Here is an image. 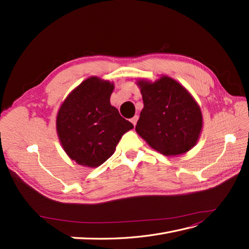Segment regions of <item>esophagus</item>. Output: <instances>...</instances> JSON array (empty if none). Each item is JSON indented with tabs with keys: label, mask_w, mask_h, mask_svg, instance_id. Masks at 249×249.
<instances>
[{
	"label": "esophagus",
	"mask_w": 249,
	"mask_h": 249,
	"mask_svg": "<svg viewBox=\"0 0 249 249\" xmlns=\"http://www.w3.org/2000/svg\"><path fill=\"white\" fill-rule=\"evenodd\" d=\"M137 121H138V116H137V115H135V116H134V118H131V119H130V122H131V123H133V124H134V126L136 125V123H137Z\"/></svg>",
	"instance_id": "esophagus-1"
}]
</instances>
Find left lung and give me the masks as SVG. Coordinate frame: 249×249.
I'll return each instance as SVG.
<instances>
[{
	"mask_svg": "<svg viewBox=\"0 0 249 249\" xmlns=\"http://www.w3.org/2000/svg\"><path fill=\"white\" fill-rule=\"evenodd\" d=\"M138 84L143 109L137 133L163 155L183 154L192 149L202 128V114L192 95L169 77Z\"/></svg>",
	"mask_w": 249,
	"mask_h": 249,
	"instance_id": "8db88e82",
	"label": "left lung"
}]
</instances>
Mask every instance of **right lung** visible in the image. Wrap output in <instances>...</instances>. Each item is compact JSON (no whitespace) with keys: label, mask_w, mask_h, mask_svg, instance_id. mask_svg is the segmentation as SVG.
Wrapping results in <instances>:
<instances>
[{"label":"right lung","mask_w":249,"mask_h":249,"mask_svg":"<svg viewBox=\"0 0 249 249\" xmlns=\"http://www.w3.org/2000/svg\"><path fill=\"white\" fill-rule=\"evenodd\" d=\"M113 84L91 77L68 95L57 113L63 149L79 165L98 167L113 154L126 131L134 128L110 105Z\"/></svg>","instance_id":"right-lung-1"}]
</instances>
